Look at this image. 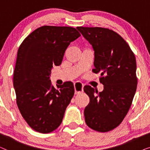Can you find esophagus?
<instances>
[{"instance_id":"34e87169","label":"esophagus","mask_w":150,"mask_h":150,"mask_svg":"<svg viewBox=\"0 0 150 150\" xmlns=\"http://www.w3.org/2000/svg\"><path fill=\"white\" fill-rule=\"evenodd\" d=\"M74 89H75V93L76 94H78L79 93H81V92L83 91V84L80 83V82H75L74 84Z\"/></svg>"}]
</instances>
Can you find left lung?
Masks as SVG:
<instances>
[{
    "label": "left lung",
    "mask_w": 150,
    "mask_h": 150,
    "mask_svg": "<svg viewBox=\"0 0 150 150\" xmlns=\"http://www.w3.org/2000/svg\"><path fill=\"white\" fill-rule=\"evenodd\" d=\"M77 29L93 46L92 71L100 74L104 85L101 92L89 85L84 87L90 99L84 110L85 122L94 130L108 132L122 122L132 104L137 86L136 59L127 42L114 30L83 26Z\"/></svg>",
    "instance_id": "left-lung-1"
}]
</instances>
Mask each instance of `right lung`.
<instances>
[{
  "mask_svg": "<svg viewBox=\"0 0 150 150\" xmlns=\"http://www.w3.org/2000/svg\"><path fill=\"white\" fill-rule=\"evenodd\" d=\"M81 36L70 26H43L24 39L18 48L13 72L16 103L34 130L47 134L58 128L74 87L70 81L51 86L53 65H61L70 43Z\"/></svg>",
  "mask_w": 150,
  "mask_h": 150,
  "instance_id": "obj_1",
  "label": "right lung"
}]
</instances>
